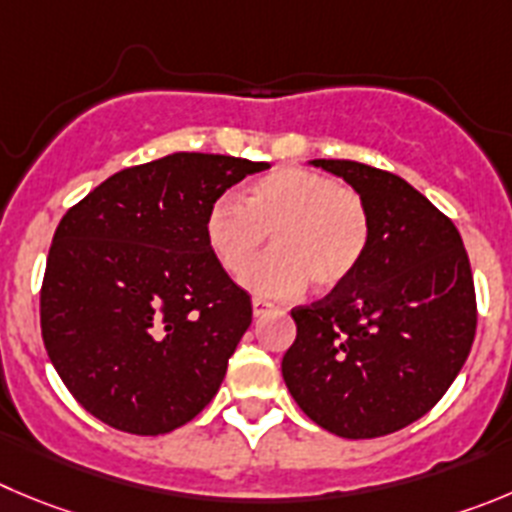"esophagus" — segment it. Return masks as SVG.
<instances>
[{
  "label": "esophagus",
  "instance_id": "34e87169",
  "mask_svg": "<svg viewBox=\"0 0 512 512\" xmlns=\"http://www.w3.org/2000/svg\"><path fill=\"white\" fill-rule=\"evenodd\" d=\"M267 310H272V303H267V300H262V298L252 300V313H255V318L265 315Z\"/></svg>",
  "mask_w": 512,
  "mask_h": 512
}]
</instances>
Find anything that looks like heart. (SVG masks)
<instances>
[{"label":"heart","mask_w":512,"mask_h":512,"mask_svg":"<svg viewBox=\"0 0 512 512\" xmlns=\"http://www.w3.org/2000/svg\"><path fill=\"white\" fill-rule=\"evenodd\" d=\"M271 234L273 252L249 262ZM214 260L262 298H293L310 280L318 293L346 283L364 262L371 217L364 197L336 176L303 166H280L245 197H219L204 219Z\"/></svg>","instance_id":"heart-1"}]
</instances>
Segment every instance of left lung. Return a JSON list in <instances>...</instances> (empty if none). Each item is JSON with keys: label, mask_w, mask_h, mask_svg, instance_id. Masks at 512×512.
I'll use <instances>...</instances> for the list:
<instances>
[{"label": "left lung", "mask_w": 512, "mask_h": 512, "mask_svg": "<svg viewBox=\"0 0 512 512\" xmlns=\"http://www.w3.org/2000/svg\"><path fill=\"white\" fill-rule=\"evenodd\" d=\"M364 197V262L326 298L290 310L283 379L318 427L374 439L429 412L475 341L470 257L452 219L412 184L358 161L315 159Z\"/></svg>", "instance_id": "obj_1"}]
</instances>
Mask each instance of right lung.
Returning a JSON list of instances; mask_svg holds the SVG:
<instances>
[{"label": "right lung", "instance_id": "add662e5", "mask_svg": "<svg viewBox=\"0 0 512 512\" xmlns=\"http://www.w3.org/2000/svg\"><path fill=\"white\" fill-rule=\"evenodd\" d=\"M265 169L237 156L171 154L118 171L65 212L40 326L85 412L154 437L214 399L252 300L214 260L204 219L229 186Z\"/></svg>", "mask_w": 512, "mask_h": 512}]
</instances>
